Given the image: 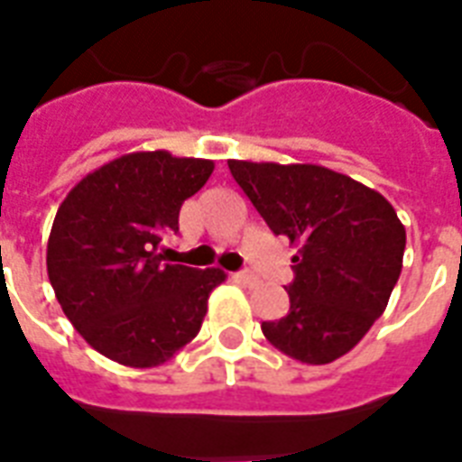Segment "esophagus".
Returning <instances> with one entry per match:
<instances>
[{
	"label": "esophagus",
	"instance_id": "esophagus-1",
	"mask_svg": "<svg viewBox=\"0 0 462 462\" xmlns=\"http://www.w3.org/2000/svg\"><path fill=\"white\" fill-rule=\"evenodd\" d=\"M235 278L242 281V283H246V286H256V283H259V278H256L252 271H239V273H235Z\"/></svg>",
	"mask_w": 462,
	"mask_h": 462
}]
</instances>
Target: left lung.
Listing matches in <instances>:
<instances>
[{"mask_svg": "<svg viewBox=\"0 0 462 462\" xmlns=\"http://www.w3.org/2000/svg\"><path fill=\"white\" fill-rule=\"evenodd\" d=\"M273 235L298 246L291 310L263 337L300 364H332L387 308L404 256V225L385 196L319 164L227 160Z\"/></svg>", "mask_w": 462, "mask_h": 462, "instance_id": "1", "label": "left lung"}]
</instances>
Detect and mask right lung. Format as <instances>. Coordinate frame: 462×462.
<instances>
[{"label":"right lung","instance_id":"1","mask_svg":"<svg viewBox=\"0 0 462 462\" xmlns=\"http://www.w3.org/2000/svg\"><path fill=\"white\" fill-rule=\"evenodd\" d=\"M213 160L130 152L94 169L60 203L48 278L62 312L98 354L154 368L199 334L225 271L167 263L162 239L213 174Z\"/></svg>","mask_w":462,"mask_h":462}]
</instances>
